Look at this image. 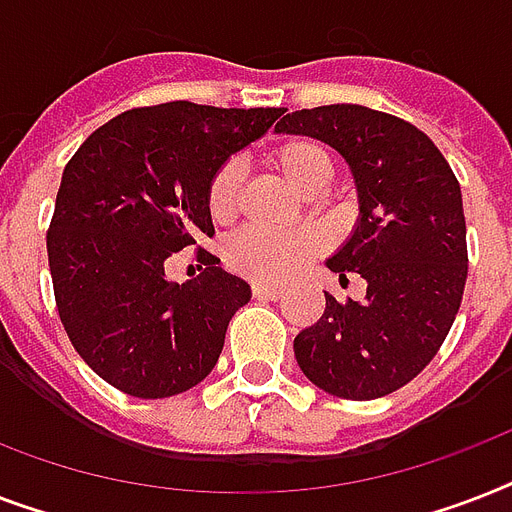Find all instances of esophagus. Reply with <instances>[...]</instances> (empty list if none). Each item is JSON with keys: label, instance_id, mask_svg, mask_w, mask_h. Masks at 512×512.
<instances>
[{"label": "esophagus", "instance_id": "1", "mask_svg": "<svg viewBox=\"0 0 512 512\" xmlns=\"http://www.w3.org/2000/svg\"><path fill=\"white\" fill-rule=\"evenodd\" d=\"M252 295H255L257 300H279L284 292H281L279 287H273V284H265V281H255V284H252Z\"/></svg>", "mask_w": 512, "mask_h": 512}]
</instances>
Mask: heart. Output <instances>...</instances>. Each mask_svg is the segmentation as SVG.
<instances>
[{"mask_svg":"<svg viewBox=\"0 0 512 512\" xmlns=\"http://www.w3.org/2000/svg\"><path fill=\"white\" fill-rule=\"evenodd\" d=\"M268 162L281 177H287L297 191L319 193L332 177V159L319 143L295 138L271 151ZM241 170L236 162H225L212 175L207 188V207L212 220L228 223L239 212ZM319 239L313 233H276L252 228L228 244V265L244 279L281 284L303 271L319 255Z\"/></svg>","mask_w":512,"mask_h":512,"instance_id":"1","label":"heart"}]
</instances>
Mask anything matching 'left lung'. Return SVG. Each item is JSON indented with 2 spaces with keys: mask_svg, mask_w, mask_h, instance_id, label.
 Masks as SVG:
<instances>
[{
  "mask_svg": "<svg viewBox=\"0 0 512 512\" xmlns=\"http://www.w3.org/2000/svg\"><path fill=\"white\" fill-rule=\"evenodd\" d=\"M279 132L327 143L348 162L358 223L327 260L329 271L366 281L361 303L327 308L295 337L313 385L372 401L414 380L446 340L468 279L460 183L436 143L398 116L337 103L292 111Z\"/></svg>",
  "mask_w": 512,
  "mask_h": 512,
  "instance_id": "1",
  "label": "left lung"
}]
</instances>
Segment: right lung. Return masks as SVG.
Segmentation results:
<instances>
[{"instance_id":"right-lung-1","label":"right lung","mask_w":512,"mask_h":512,"mask_svg":"<svg viewBox=\"0 0 512 512\" xmlns=\"http://www.w3.org/2000/svg\"><path fill=\"white\" fill-rule=\"evenodd\" d=\"M281 114L188 100L132 108L71 156L47 231L52 289L68 340L108 385L170 398L215 369L252 289L207 249L196 281L175 284L164 263L215 233L209 180Z\"/></svg>"}]
</instances>
